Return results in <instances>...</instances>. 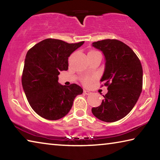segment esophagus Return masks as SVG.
<instances>
[{
	"mask_svg": "<svg viewBox=\"0 0 160 160\" xmlns=\"http://www.w3.org/2000/svg\"><path fill=\"white\" fill-rule=\"evenodd\" d=\"M84 93L85 94V95H90L91 94V92H90V91H88V90H84Z\"/></svg>",
	"mask_w": 160,
	"mask_h": 160,
	"instance_id": "esophagus-1",
	"label": "esophagus"
}]
</instances>
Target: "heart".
<instances>
[{"label":"heart","instance_id":"b5f03b06","mask_svg":"<svg viewBox=\"0 0 160 160\" xmlns=\"http://www.w3.org/2000/svg\"><path fill=\"white\" fill-rule=\"evenodd\" d=\"M91 52H95V51H91ZM94 80H95V78L94 77H86L85 78H83L82 82L83 84L85 85H89L93 82Z\"/></svg>","mask_w":160,"mask_h":160}]
</instances>
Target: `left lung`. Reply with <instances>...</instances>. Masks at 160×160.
<instances>
[{
	"label": "left lung",
	"mask_w": 160,
	"mask_h": 160,
	"mask_svg": "<svg viewBox=\"0 0 160 160\" xmlns=\"http://www.w3.org/2000/svg\"><path fill=\"white\" fill-rule=\"evenodd\" d=\"M92 46L105 55L100 81L108 86V92L92 112L99 120L113 122L125 118L138 102L142 90V68L133 50L120 40H102L92 42Z\"/></svg>",
	"instance_id": "8db88e82"
}]
</instances>
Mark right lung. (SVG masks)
<instances>
[{"mask_svg":"<svg viewBox=\"0 0 160 160\" xmlns=\"http://www.w3.org/2000/svg\"><path fill=\"white\" fill-rule=\"evenodd\" d=\"M84 43H68L48 38L28 51L22 75V85L30 107L38 115L57 120L70 112L75 97L82 88L76 84L58 82L60 71L68 70V57Z\"/></svg>","mask_w":160,"mask_h":160,"instance_id":"1","label":"right lung"}]
</instances>
